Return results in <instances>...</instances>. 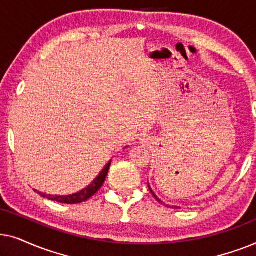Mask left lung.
I'll return each instance as SVG.
<instances>
[{
    "label": "left lung",
    "instance_id": "8db88e82",
    "mask_svg": "<svg viewBox=\"0 0 256 256\" xmlns=\"http://www.w3.org/2000/svg\"><path fill=\"white\" fill-rule=\"evenodd\" d=\"M148 186H149V184H148ZM149 190H150V192H152V196H154V197H155V198H156V200H157V202H160V204H164V202H163L162 200H160V199L158 197H157V196H156L155 194H154V191L152 190V188H150V186H149ZM164 205H166V204H164Z\"/></svg>",
    "mask_w": 256,
    "mask_h": 256
}]
</instances>
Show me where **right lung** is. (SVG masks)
Masks as SVG:
<instances>
[{"label": "right lung", "mask_w": 256, "mask_h": 256, "mask_svg": "<svg viewBox=\"0 0 256 256\" xmlns=\"http://www.w3.org/2000/svg\"><path fill=\"white\" fill-rule=\"evenodd\" d=\"M110 164H112V160H110V162L104 166V169L100 171V174H98L96 180H94L92 183L88 185V186L82 188V190L76 192V194H72L68 196H54V194H44V192H40L37 190H34V191H36L40 196H42L43 198H48V199H50V200H54L57 202H62V204H78V202H86L87 199H90L94 194H96L98 190L102 186L104 182V180H106L108 170H110Z\"/></svg>", "instance_id": "add662e5"}]
</instances>
